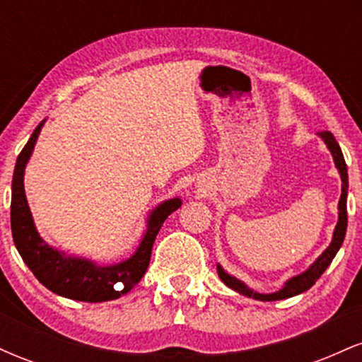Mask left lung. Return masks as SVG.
I'll return each instance as SVG.
<instances>
[{"label":"left lung","instance_id":"8db88e82","mask_svg":"<svg viewBox=\"0 0 362 362\" xmlns=\"http://www.w3.org/2000/svg\"><path fill=\"white\" fill-rule=\"evenodd\" d=\"M320 138L325 141L328 149H330L332 156H334V161H335V167L339 168L340 178H342V194H340V201H339V223H337V226H335L334 240H332V243L328 245L327 250L323 252L317 260H315V264L311 265L308 271L300 274V276L293 277V279H289L288 282H286L284 288H282L281 291H277V293H272V294H260V293H255V291L248 289L243 282H240L238 279H235V277H231L230 274L224 272L223 269L218 265L219 277H221V281L228 286V288L238 291V293L245 294V296L253 298V300H259V301L286 300V298L296 296V294L305 293L306 289H310L311 286L318 281V277L327 271V267L330 265V262L334 260L335 253L339 252L340 245H342V242H344V236H346V230H347V189H349L347 165H346V160H344L342 149H340L339 143L335 141L332 132H328V131L320 132Z\"/></svg>","mask_w":362,"mask_h":362}]
</instances>
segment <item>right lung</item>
Masks as SVG:
<instances>
[{"label": "right lung", "instance_id": "add662e5", "mask_svg": "<svg viewBox=\"0 0 362 362\" xmlns=\"http://www.w3.org/2000/svg\"><path fill=\"white\" fill-rule=\"evenodd\" d=\"M42 126L44 120L35 127L34 134L16 158L11 184V233L16 250L40 284L59 296L86 303L117 300L134 288L144 276L158 231L165 219L180 207V199H170L149 214L148 230L138 250L131 259L117 265L98 267L93 262L74 259L54 250L37 233L23 190L25 165L32 155Z\"/></svg>", "mask_w": 362, "mask_h": 362}]
</instances>
